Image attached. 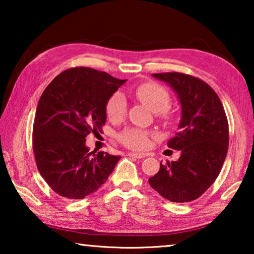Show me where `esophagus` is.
Segmentation results:
<instances>
[{
	"label": "esophagus",
	"instance_id": "1",
	"mask_svg": "<svg viewBox=\"0 0 254 254\" xmlns=\"http://www.w3.org/2000/svg\"><path fill=\"white\" fill-rule=\"evenodd\" d=\"M128 156L133 157V158H136V159H142V158L147 157L148 154H145V153H136V152H128Z\"/></svg>",
	"mask_w": 254,
	"mask_h": 254
}]
</instances>
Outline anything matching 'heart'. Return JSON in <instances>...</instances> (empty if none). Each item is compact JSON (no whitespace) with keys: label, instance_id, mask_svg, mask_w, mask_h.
I'll return each mask as SVG.
<instances>
[{"label":"heart","instance_id":"heart-1","mask_svg":"<svg viewBox=\"0 0 254 254\" xmlns=\"http://www.w3.org/2000/svg\"><path fill=\"white\" fill-rule=\"evenodd\" d=\"M134 95L141 103L163 120H169L170 95L165 88L153 83L141 84L135 87ZM127 112V102L121 94H114L106 104L107 117L112 120H120ZM118 139L124 147L133 150H143L149 145L150 133L140 128H126L120 133Z\"/></svg>","mask_w":254,"mask_h":254}]
</instances>
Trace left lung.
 Here are the masks:
<instances>
[{
    "label": "left lung",
    "instance_id": "obj_1",
    "mask_svg": "<svg viewBox=\"0 0 254 254\" xmlns=\"http://www.w3.org/2000/svg\"><path fill=\"white\" fill-rule=\"evenodd\" d=\"M166 81L182 105L179 132L168 147L179 150L177 161L160 163L149 184L174 203L198 198L220 175L229 149V123L222 102L204 80L182 72L152 74Z\"/></svg>",
    "mask_w": 254,
    "mask_h": 254
}]
</instances>
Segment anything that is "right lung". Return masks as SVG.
Masks as SVG:
<instances>
[{
  "mask_svg": "<svg viewBox=\"0 0 254 254\" xmlns=\"http://www.w3.org/2000/svg\"><path fill=\"white\" fill-rule=\"evenodd\" d=\"M126 81L76 67L60 72L42 93L33 123V152L42 178L58 195L83 199L114 170L121 157L89 152L85 137L102 131L107 102Z\"/></svg>",
  "mask_w": 254,
  "mask_h": 254,
  "instance_id": "add662e5",
  "label": "right lung"
}]
</instances>
